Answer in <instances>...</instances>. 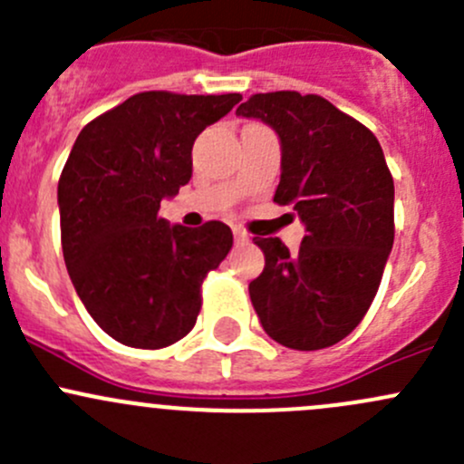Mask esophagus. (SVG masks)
<instances>
[{"label": "esophagus", "mask_w": 464, "mask_h": 464, "mask_svg": "<svg viewBox=\"0 0 464 464\" xmlns=\"http://www.w3.org/2000/svg\"><path fill=\"white\" fill-rule=\"evenodd\" d=\"M233 237H236V242H246L249 240V233L240 227H233Z\"/></svg>", "instance_id": "obj_1"}]
</instances>
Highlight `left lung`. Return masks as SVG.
<instances>
[{
	"label": "left lung",
	"instance_id": "obj_1",
	"mask_svg": "<svg viewBox=\"0 0 464 464\" xmlns=\"http://www.w3.org/2000/svg\"><path fill=\"white\" fill-rule=\"evenodd\" d=\"M236 114L276 132L274 202L292 206L305 227L298 254L278 237H254L265 269L249 296L262 330L292 350L339 343L371 307L395 237V186L382 145L314 93H256Z\"/></svg>",
	"mask_w": 464,
	"mask_h": 464
}]
</instances>
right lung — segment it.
Instances as JSON below:
<instances>
[{
  "instance_id": "1",
  "label": "right lung",
  "mask_w": 464,
  "mask_h": 464,
  "mask_svg": "<svg viewBox=\"0 0 464 464\" xmlns=\"http://www.w3.org/2000/svg\"><path fill=\"white\" fill-rule=\"evenodd\" d=\"M240 93L143 92L85 125L58 181L63 254L92 319L119 343L157 350L184 339L206 274L233 246L222 222L159 218L193 177V143Z\"/></svg>"
}]
</instances>
